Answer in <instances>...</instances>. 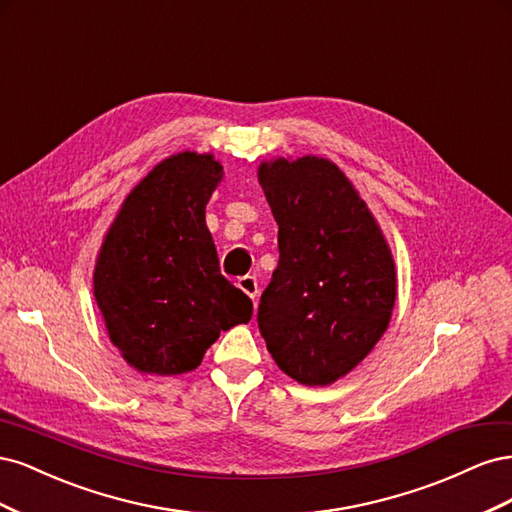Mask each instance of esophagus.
<instances>
[{
  "mask_svg": "<svg viewBox=\"0 0 512 512\" xmlns=\"http://www.w3.org/2000/svg\"><path fill=\"white\" fill-rule=\"evenodd\" d=\"M237 286L247 294V297H250L252 301H256L258 299V292H260V288H258V282H256V277H252V275H245V277H239V282H237Z\"/></svg>",
  "mask_w": 512,
  "mask_h": 512,
  "instance_id": "esophagus-1",
  "label": "esophagus"
}]
</instances>
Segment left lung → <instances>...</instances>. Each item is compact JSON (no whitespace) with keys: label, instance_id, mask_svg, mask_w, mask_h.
<instances>
[{"label":"left lung","instance_id":"obj_1","mask_svg":"<svg viewBox=\"0 0 512 512\" xmlns=\"http://www.w3.org/2000/svg\"><path fill=\"white\" fill-rule=\"evenodd\" d=\"M258 183L280 228V260L258 305L260 333L286 376L329 386L389 329L397 297L389 241L327 158L265 160Z\"/></svg>","mask_w":512,"mask_h":512}]
</instances>
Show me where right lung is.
<instances>
[{
  "mask_svg": "<svg viewBox=\"0 0 512 512\" xmlns=\"http://www.w3.org/2000/svg\"><path fill=\"white\" fill-rule=\"evenodd\" d=\"M224 177L213 153L181 151L153 166L108 226L94 297L108 339L130 367L177 376L252 318L250 297L220 273L205 207Z\"/></svg>",
  "mask_w": 512,
  "mask_h": 512,
  "instance_id": "add662e5",
  "label": "right lung"
}]
</instances>
